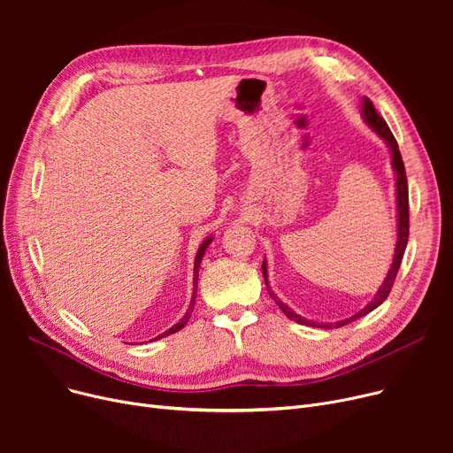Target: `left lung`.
Listing matches in <instances>:
<instances>
[{
	"mask_svg": "<svg viewBox=\"0 0 453 453\" xmlns=\"http://www.w3.org/2000/svg\"><path fill=\"white\" fill-rule=\"evenodd\" d=\"M362 113H364V119L365 123L380 135L382 139H386L388 147L391 149V156H393V169H395V174H396V211H398V239H396V248H395V257H393V265H391V270L384 280L382 287H380V290L376 292L374 299L365 306L362 308V311L358 314H354L352 318H347L343 321H336V323H316V321H311V319H304L301 318L299 314H296L292 308L282 303L270 288L268 284V270H266V260H263V275H265V282H266V288H268V294L270 297L275 301V304L280 308V311L284 312V316L290 318L292 321L299 323V325H308V326H319V328H340L343 325H349L352 321H356L358 318H364L365 314L372 312L376 306L382 304L391 288L395 284V279H396V273H398V268H400V263H402V257H403V251H406V246H408V239H410V196H408V178H406V169H403V161H402V156H400V150H398V142L395 139V135L391 134L388 123L384 121V117H380L378 111L374 110L372 103L364 97V104H362Z\"/></svg>",
	"mask_w": 453,
	"mask_h": 453,
	"instance_id": "8db88e82",
	"label": "left lung"
}]
</instances>
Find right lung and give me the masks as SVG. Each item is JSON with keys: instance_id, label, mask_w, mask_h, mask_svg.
<instances>
[{"instance_id": "right-lung-1", "label": "right lung", "mask_w": 453, "mask_h": 453, "mask_svg": "<svg viewBox=\"0 0 453 453\" xmlns=\"http://www.w3.org/2000/svg\"><path fill=\"white\" fill-rule=\"evenodd\" d=\"M211 241H212V236H209V239H207L205 242H202V246H200V250H198V253H196V258H195V292H193V299H190L188 311L185 312V316H183V318H181L174 326H171L169 330H165L163 334H159V336H157V338H154V340H159V338H165V336H169V334H174V332H178L180 328H183V326H185V323L188 321L190 314H193V311H195V301H196V292H198V268H200L202 257H203V253H205L207 246L211 244ZM154 340H152V342H154Z\"/></svg>"}]
</instances>
